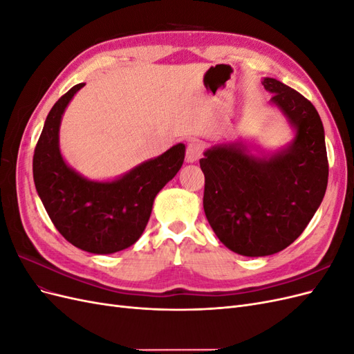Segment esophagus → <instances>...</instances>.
Wrapping results in <instances>:
<instances>
[{"instance_id":"1","label":"esophagus","mask_w":354,"mask_h":354,"mask_svg":"<svg viewBox=\"0 0 354 354\" xmlns=\"http://www.w3.org/2000/svg\"><path fill=\"white\" fill-rule=\"evenodd\" d=\"M202 156V146L196 142H190L186 147V160L187 162H196V160Z\"/></svg>"}]
</instances>
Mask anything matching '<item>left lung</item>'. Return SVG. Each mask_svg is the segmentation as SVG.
I'll list each match as a JSON object with an SVG mask.
<instances>
[{"label":"left lung","mask_w":354,"mask_h":354,"mask_svg":"<svg viewBox=\"0 0 354 354\" xmlns=\"http://www.w3.org/2000/svg\"><path fill=\"white\" fill-rule=\"evenodd\" d=\"M263 85L295 128L294 142L270 158L251 156L241 145H221L199 160L209 226L229 250L246 257L272 255L291 245L328 186L325 131L316 108L274 78H264Z\"/></svg>","instance_id":"obj_1"}]
</instances>
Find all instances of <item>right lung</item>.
<instances>
[{
    "label": "right lung",
    "instance_id": "obj_1",
    "mask_svg": "<svg viewBox=\"0 0 354 354\" xmlns=\"http://www.w3.org/2000/svg\"><path fill=\"white\" fill-rule=\"evenodd\" d=\"M77 84L53 106L34 152V181L50 220L77 248L113 254L131 246L146 227L158 192L183 165L186 147L173 146L113 181H91L63 160L59 149L62 115Z\"/></svg>",
    "mask_w": 354,
    "mask_h": 354
}]
</instances>
